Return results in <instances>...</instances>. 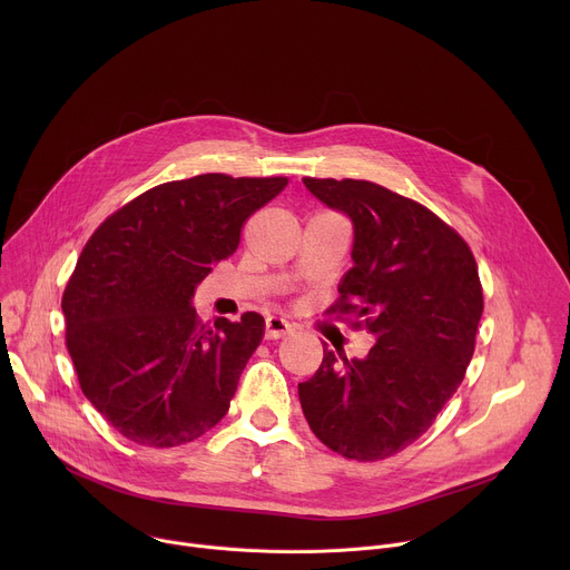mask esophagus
Listing matches in <instances>:
<instances>
[{
	"label": "esophagus",
	"instance_id": "34e87169",
	"mask_svg": "<svg viewBox=\"0 0 570 570\" xmlns=\"http://www.w3.org/2000/svg\"><path fill=\"white\" fill-rule=\"evenodd\" d=\"M293 332H295V324H291V322L284 320V317L271 315V317L266 320V338H268V341H279V338H284V336H288V334H293Z\"/></svg>",
	"mask_w": 570,
	"mask_h": 570
}]
</instances>
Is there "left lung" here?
Returning <instances> with one entry per match:
<instances>
[{"mask_svg":"<svg viewBox=\"0 0 570 570\" xmlns=\"http://www.w3.org/2000/svg\"><path fill=\"white\" fill-rule=\"evenodd\" d=\"M354 223V266L330 315L376 343L365 358L324 350L297 385L315 438L343 458L385 460L420 440L464 379L482 315L466 240L429 207L367 180L302 178Z\"/></svg>","mask_w":570,"mask_h":570,"instance_id":"obj_1","label":"left lung"}]
</instances>
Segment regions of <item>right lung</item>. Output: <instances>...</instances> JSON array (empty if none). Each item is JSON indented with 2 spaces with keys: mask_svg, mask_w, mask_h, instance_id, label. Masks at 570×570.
<instances>
[{
  "mask_svg": "<svg viewBox=\"0 0 570 570\" xmlns=\"http://www.w3.org/2000/svg\"><path fill=\"white\" fill-rule=\"evenodd\" d=\"M286 185L225 174L157 185L86 243L62 293L65 343L80 390L126 440L180 446L225 417L266 322L248 311L207 327L189 302Z\"/></svg>",
  "mask_w": 570,
  "mask_h": 570,
  "instance_id": "right-lung-1",
  "label": "right lung"
}]
</instances>
